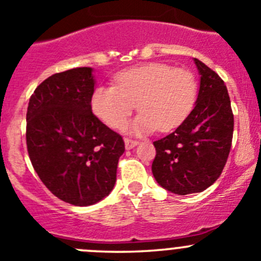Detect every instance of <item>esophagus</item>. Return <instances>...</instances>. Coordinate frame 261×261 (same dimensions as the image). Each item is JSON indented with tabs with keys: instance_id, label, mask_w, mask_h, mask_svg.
I'll use <instances>...</instances> for the list:
<instances>
[{
	"instance_id": "obj_1",
	"label": "esophagus",
	"mask_w": 261,
	"mask_h": 261,
	"mask_svg": "<svg viewBox=\"0 0 261 261\" xmlns=\"http://www.w3.org/2000/svg\"><path fill=\"white\" fill-rule=\"evenodd\" d=\"M138 145V141L132 140V138H125V148L126 150H132L133 147Z\"/></svg>"
}]
</instances>
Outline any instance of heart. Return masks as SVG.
<instances>
[{
    "label": "heart",
    "instance_id": "b5f03b06",
    "mask_svg": "<svg viewBox=\"0 0 261 261\" xmlns=\"http://www.w3.org/2000/svg\"><path fill=\"white\" fill-rule=\"evenodd\" d=\"M196 96L197 83L192 73L156 63L116 74L115 86L95 89L91 105L103 123L121 129L138 103L141 114L132 126L135 132H168L185 121Z\"/></svg>",
    "mask_w": 261,
    "mask_h": 261
}]
</instances>
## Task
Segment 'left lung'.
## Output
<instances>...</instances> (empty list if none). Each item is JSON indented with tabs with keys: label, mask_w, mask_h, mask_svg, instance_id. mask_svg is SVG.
Listing matches in <instances>:
<instances>
[{
	"label": "left lung",
	"mask_w": 261,
	"mask_h": 261,
	"mask_svg": "<svg viewBox=\"0 0 261 261\" xmlns=\"http://www.w3.org/2000/svg\"><path fill=\"white\" fill-rule=\"evenodd\" d=\"M200 91L190 115L174 132L153 142L156 182L175 195L202 192L222 174L233 138V113L223 79L200 60Z\"/></svg>",
	"instance_id": "left-lung-1"
}]
</instances>
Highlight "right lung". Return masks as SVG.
Here are the masks:
<instances>
[{
  "instance_id": "right-lung-1",
  "label": "right lung",
  "mask_w": 261,
  "mask_h": 261,
  "mask_svg": "<svg viewBox=\"0 0 261 261\" xmlns=\"http://www.w3.org/2000/svg\"><path fill=\"white\" fill-rule=\"evenodd\" d=\"M91 68L56 73L29 98L27 148L34 170L55 196L88 206L108 196L116 180L123 137L92 113Z\"/></svg>"
}]
</instances>
